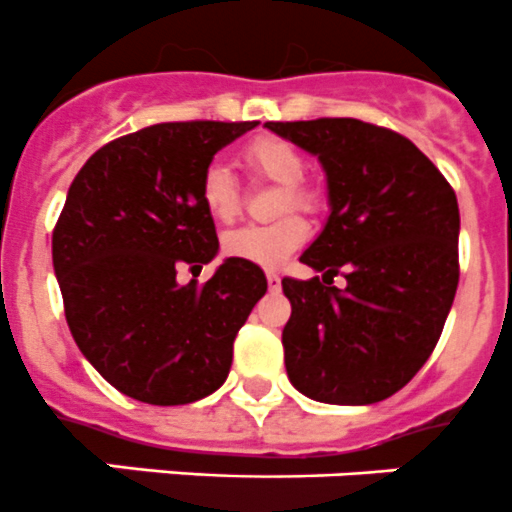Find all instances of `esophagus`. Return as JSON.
Segmentation results:
<instances>
[{
    "instance_id": "1",
    "label": "esophagus",
    "mask_w": 512,
    "mask_h": 512,
    "mask_svg": "<svg viewBox=\"0 0 512 512\" xmlns=\"http://www.w3.org/2000/svg\"><path fill=\"white\" fill-rule=\"evenodd\" d=\"M266 281H269V289H279L281 276L276 271H266Z\"/></svg>"
}]
</instances>
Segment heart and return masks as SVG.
<instances>
[{"mask_svg":"<svg viewBox=\"0 0 512 512\" xmlns=\"http://www.w3.org/2000/svg\"><path fill=\"white\" fill-rule=\"evenodd\" d=\"M243 162H246V167L253 175L284 185V192L276 200L279 213H287L292 205L294 208H312L314 205V192L299 182L304 177L307 164H304L302 154L289 142L276 137L253 139L243 149ZM200 200H203V208L208 210L210 218L218 220V223L236 220L238 187L236 177H233V172L225 164L213 162L203 172ZM307 236V220L289 213L284 218L274 220V223L243 225V228L225 233L223 251L225 256H233V259L248 261L253 266H264V269H274V266L284 264L307 241Z\"/></svg>","mask_w":512,"mask_h":512,"instance_id":"b5f03b06","label":"heart"}]
</instances>
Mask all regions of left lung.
Instances as JSON below:
<instances>
[{"mask_svg":"<svg viewBox=\"0 0 512 512\" xmlns=\"http://www.w3.org/2000/svg\"><path fill=\"white\" fill-rule=\"evenodd\" d=\"M320 159L330 215L299 261L322 281L284 279L281 332L292 386L365 406L401 391L437 345L459 281L457 195L431 159L358 119L266 121ZM342 268L346 287H331Z\"/></svg>","mask_w":512,"mask_h":512,"instance_id":"1","label":"left lung"}]
</instances>
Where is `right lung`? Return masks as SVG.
I'll return each mask as SVG.
<instances>
[{"label":"right lung","instance_id":"right-lung-1","mask_svg":"<svg viewBox=\"0 0 512 512\" xmlns=\"http://www.w3.org/2000/svg\"><path fill=\"white\" fill-rule=\"evenodd\" d=\"M259 121L154 124L98 149L53 231L65 320L88 363L124 396L180 406L218 391L233 340L266 294L259 266L225 259L205 284L177 281L218 256L200 182Z\"/></svg>","mask_w":512,"mask_h":512}]
</instances>
